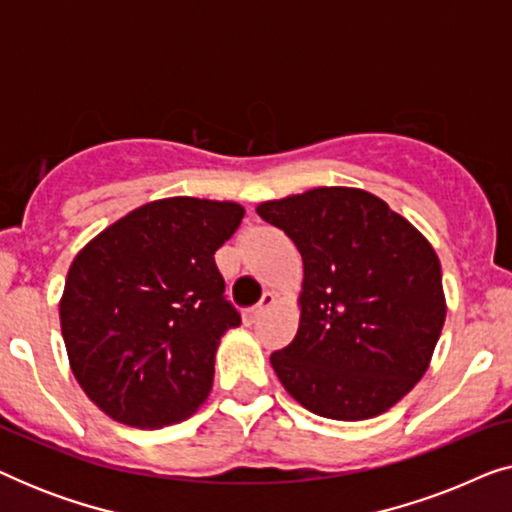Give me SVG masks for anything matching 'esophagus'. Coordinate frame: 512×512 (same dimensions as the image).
<instances>
[{
    "instance_id": "1",
    "label": "esophagus",
    "mask_w": 512,
    "mask_h": 512,
    "mask_svg": "<svg viewBox=\"0 0 512 512\" xmlns=\"http://www.w3.org/2000/svg\"><path fill=\"white\" fill-rule=\"evenodd\" d=\"M272 303H275V293L265 291L263 298H261V303L254 305V307H251V310L244 312V319H247L249 324H254V321H258V317H261V314H263L265 310H268V307H270Z\"/></svg>"
}]
</instances>
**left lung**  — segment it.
<instances>
[{
    "instance_id": "left-lung-1",
    "label": "left lung",
    "mask_w": 512,
    "mask_h": 512,
    "mask_svg": "<svg viewBox=\"0 0 512 512\" xmlns=\"http://www.w3.org/2000/svg\"><path fill=\"white\" fill-rule=\"evenodd\" d=\"M303 256L300 326L270 363L314 415L361 422L401 401L445 324L443 275L426 237L359 188L324 186L258 205Z\"/></svg>"
}]
</instances>
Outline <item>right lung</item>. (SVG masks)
Segmentation results:
<instances>
[{
	"label": "right lung",
	"instance_id": "1",
	"mask_svg": "<svg viewBox=\"0 0 512 512\" xmlns=\"http://www.w3.org/2000/svg\"><path fill=\"white\" fill-rule=\"evenodd\" d=\"M242 216L235 202L156 200L74 258L62 338L81 389L111 419L163 429L205 403L221 335L242 321L214 261Z\"/></svg>",
	"mask_w": 512,
	"mask_h": 512
}]
</instances>
